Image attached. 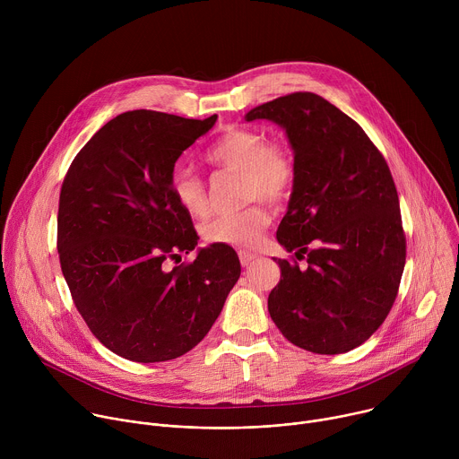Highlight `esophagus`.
Listing matches in <instances>:
<instances>
[{
    "label": "esophagus",
    "mask_w": 459,
    "mask_h": 459,
    "mask_svg": "<svg viewBox=\"0 0 459 459\" xmlns=\"http://www.w3.org/2000/svg\"><path fill=\"white\" fill-rule=\"evenodd\" d=\"M238 255H239V264H241L243 267H248V265L252 264V261L255 259V254H252V252H248V250H239Z\"/></svg>",
    "instance_id": "34e87169"
}]
</instances>
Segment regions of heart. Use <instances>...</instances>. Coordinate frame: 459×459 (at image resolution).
Segmentation results:
<instances>
[{
	"mask_svg": "<svg viewBox=\"0 0 459 459\" xmlns=\"http://www.w3.org/2000/svg\"><path fill=\"white\" fill-rule=\"evenodd\" d=\"M207 163L216 169L239 174V195L243 202L265 200L281 205L292 190L296 163L292 152L267 142L265 134L252 128H229L205 152ZM170 194L176 204L190 216L207 212V192L204 181L188 169L170 174ZM271 223L267 207L252 204L247 209L216 216L202 229L205 241L229 247H252Z\"/></svg>",
	"mask_w": 459,
	"mask_h": 459,
	"instance_id": "1",
	"label": "heart"
}]
</instances>
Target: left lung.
<instances>
[{
  "label": "left lung",
  "mask_w": 459,
  "mask_h": 459,
  "mask_svg": "<svg viewBox=\"0 0 459 459\" xmlns=\"http://www.w3.org/2000/svg\"><path fill=\"white\" fill-rule=\"evenodd\" d=\"M254 119L281 126L294 152L296 179L276 238L308 264L301 271L274 257L281 280L269 314L296 347L349 352L377 331L398 296L405 234L394 179L363 128L317 94L267 101L245 114Z\"/></svg>",
  "instance_id": "obj_1"
}]
</instances>
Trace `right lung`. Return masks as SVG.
<instances>
[{"instance_id":"right-lung-1","label":"right lung","mask_w":459,"mask_h":459,"mask_svg":"<svg viewBox=\"0 0 459 459\" xmlns=\"http://www.w3.org/2000/svg\"><path fill=\"white\" fill-rule=\"evenodd\" d=\"M218 116L186 119L156 110L123 112L103 125L63 179L57 252L74 305L114 354L156 363L198 345L218 319L241 265L229 245L198 248L170 194L178 158Z\"/></svg>"}]
</instances>
